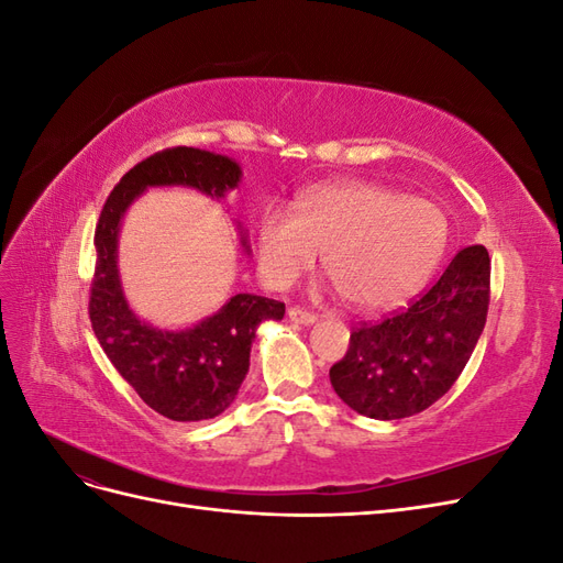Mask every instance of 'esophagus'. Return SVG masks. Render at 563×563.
Wrapping results in <instances>:
<instances>
[{
    "instance_id": "1",
    "label": "esophagus",
    "mask_w": 563,
    "mask_h": 563,
    "mask_svg": "<svg viewBox=\"0 0 563 563\" xmlns=\"http://www.w3.org/2000/svg\"><path fill=\"white\" fill-rule=\"evenodd\" d=\"M288 319L298 321V323H314L317 314L310 312V310H305V308H298V305H294V308L288 310Z\"/></svg>"
}]
</instances>
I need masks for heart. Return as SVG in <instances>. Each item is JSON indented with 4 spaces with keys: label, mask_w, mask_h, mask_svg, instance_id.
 <instances>
[{
    "label": "heart",
    "mask_w": 563,
    "mask_h": 563,
    "mask_svg": "<svg viewBox=\"0 0 563 563\" xmlns=\"http://www.w3.org/2000/svg\"><path fill=\"white\" fill-rule=\"evenodd\" d=\"M449 242L437 203L373 183H331L302 192L296 211L267 207L258 251L265 277L291 286L323 253V269L350 305L385 310L432 275Z\"/></svg>",
    "instance_id": "b5f03b06"
}]
</instances>
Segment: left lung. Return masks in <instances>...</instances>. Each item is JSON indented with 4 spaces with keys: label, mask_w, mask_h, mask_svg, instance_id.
<instances>
[{
    "label": "left lung",
    "mask_w": 563,
    "mask_h": 563,
    "mask_svg": "<svg viewBox=\"0 0 563 563\" xmlns=\"http://www.w3.org/2000/svg\"><path fill=\"white\" fill-rule=\"evenodd\" d=\"M490 302V258L467 246L406 310L354 327L329 371L352 411L399 420L430 408L453 387L476 347Z\"/></svg>",
    "instance_id": "1"
}]
</instances>
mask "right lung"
<instances>
[{
  "label": "right lung",
  "instance_id": "add662e5",
  "mask_svg": "<svg viewBox=\"0 0 563 563\" xmlns=\"http://www.w3.org/2000/svg\"><path fill=\"white\" fill-rule=\"evenodd\" d=\"M236 162L197 147H166L122 176L100 211L89 319L100 347L139 397L178 422L209 420L240 391L255 329L282 319L284 302L236 294L213 317L185 331H159L131 312L117 277V232L129 203L152 185H187L223 197L240 183ZM246 244V242H244Z\"/></svg>",
  "mask_w": 563,
  "mask_h": 563
}]
</instances>
